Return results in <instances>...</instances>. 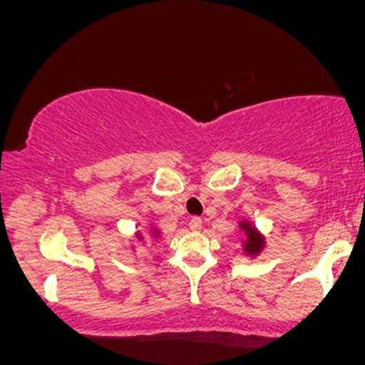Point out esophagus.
Wrapping results in <instances>:
<instances>
[{"instance_id": "34e87169", "label": "esophagus", "mask_w": 365, "mask_h": 365, "mask_svg": "<svg viewBox=\"0 0 365 365\" xmlns=\"http://www.w3.org/2000/svg\"><path fill=\"white\" fill-rule=\"evenodd\" d=\"M189 227H191V230L199 232L200 229H202V219H200V217H192L191 222H189Z\"/></svg>"}]
</instances>
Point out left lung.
Returning a JSON list of instances; mask_svg holds the SVG:
<instances>
[{
	"label": "left lung",
	"instance_id": "obj_1",
	"mask_svg": "<svg viewBox=\"0 0 365 365\" xmlns=\"http://www.w3.org/2000/svg\"><path fill=\"white\" fill-rule=\"evenodd\" d=\"M242 230H245V235L247 239L244 242V250L248 253V255H257V253H260V250L265 245V240H263V237L258 234L255 230V227H253L250 222H242L240 224Z\"/></svg>",
	"mask_w": 365,
	"mask_h": 365
}]
</instances>
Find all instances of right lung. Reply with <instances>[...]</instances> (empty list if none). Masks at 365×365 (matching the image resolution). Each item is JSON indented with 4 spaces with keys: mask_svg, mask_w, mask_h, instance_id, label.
Listing matches in <instances>:
<instances>
[{
    "mask_svg": "<svg viewBox=\"0 0 365 365\" xmlns=\"http://www.w3.org/2000/svg\"><path fill=\"white\" fill-rule=\"evenodd\" d=\"M155 235H158V232H156V234ZM138 237H141V235H138Z\"/></svg>",
    "mask_w": 365,
    "mask_h": 365,
    "instance_id": "1",
    "label": "right lung"
}]
</instances>
